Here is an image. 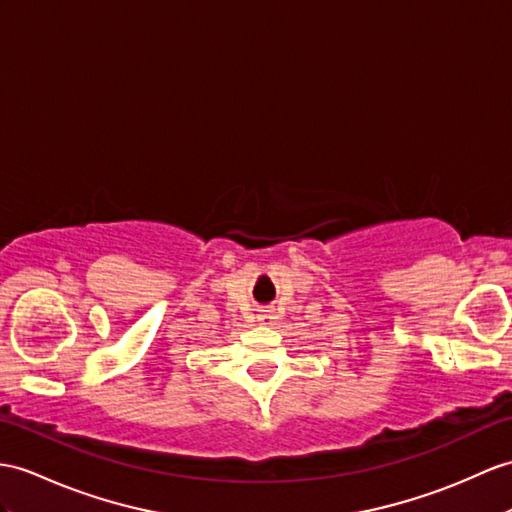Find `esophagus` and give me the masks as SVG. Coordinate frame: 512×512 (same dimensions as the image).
Wrapping results in <instances>:
<instances>
[{"label": "esophagus", "instance_id": "esophagus-1", "mask_svg": "<svg viewBox=\"0 0 512 512\" xmlns=\"http://www.w3.org/2000/svg\"><path fill=\"white\" fill-rule=\"evenodd\" d=\"M276 319H278V317H276V310H273V308L267 306V308H260V310H258V321L265 323V326H271V323L276 321Z\"/></svg>", "mask_w": 512, "mask_h": 512}]
</instances>
